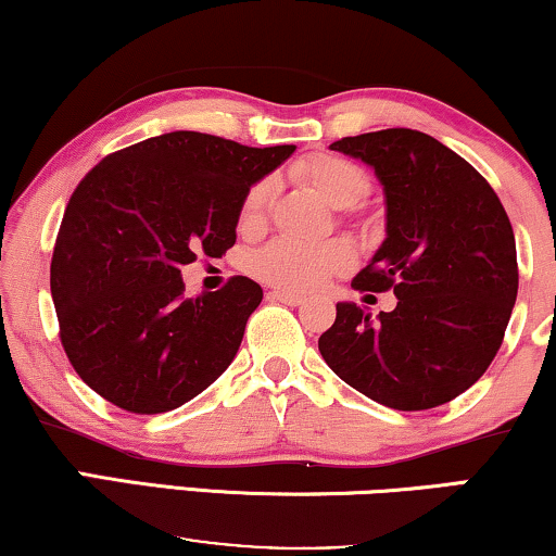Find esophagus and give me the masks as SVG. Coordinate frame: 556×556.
<instances>
[{"label": "esophagus", "mask_w": 556, "mask_h": 556, "mask_svg": "<svg viewBox=\"0 0 556 556\" xmlns=\"http://www.w3.org/2000/svg\"><path fill=\"white\" fill-rule=\"evenodd\" d=\"M269 300L281 302V304H289V307H296V304H302V294H294V292H287V289H271L269 292Z\"/></svg>", "instance_id": "esophagus-1"}]
</instances>
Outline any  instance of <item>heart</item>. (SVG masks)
Instances as JSON below:
<instances>
[{
    "label": "heart",
    "mask_w": 556,
    "mask_h": 556,
    "mask_svg": "<svg viewBox=\"0 0 556 556\" xmlns=\"http://www.w3.org/2000/svg\"><path fill=\"white\" fill-rule=\"evenodd\" d=\"M292 174L304 186L317 191L334 208H353L367 197V178L355 163L340 155H312L296 163ZM275 197V181L262 178L252 184L239 206V229L256 231L267 222V211ZM355 254L345 241H323V244H304V241L279 237L252 254L249 269L256 279L281 289L307 292L323 285L332 275H340L353 267Z\"/></svg>",
    "instance_id": "heart-1"
}]
</instances>
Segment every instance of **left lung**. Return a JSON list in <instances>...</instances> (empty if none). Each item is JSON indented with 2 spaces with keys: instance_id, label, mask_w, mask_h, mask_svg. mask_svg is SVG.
I'll use <instances>...</instances> for the list:
<instances>
[{
  "instance_id": "left-lung-1",
  "label": "left lung",
  "mask_w": 556,
  "mask_h": 556,
  "mask_svg": "<svg viewBox=\"0 0 556 556\" xmlns=\"http://www.w3.org/2000/svg\"><path fill=\"white\" fill-rule=\"evenodd\" d=\"M375 168L388 237L353 279L359 292L397 296L370 319L340 302L319 353L370 401L428 410L486 372L509 325L519 264L509 216L471 163L420 130L388 128L334 140Z\"/></svg>"
}]
</instances>
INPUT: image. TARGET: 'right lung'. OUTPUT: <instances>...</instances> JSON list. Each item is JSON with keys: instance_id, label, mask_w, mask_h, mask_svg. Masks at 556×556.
Returning <instances> with one entry per match:
<instances>
[{"instance_id": "add662e5", "label": "right lung", "mask_w": 556, "mask_h": 556, "mask_svg": "<svg viewBox=\"0 0 556 556\" xmlns=\"http://www.w3.org/2000/svg\"><path fill=\"white\" fill-rule=\"evenodd\" d=\"M292 151L176 130L85 174L50 267L60 342L85 386L121 410L155 416L189 403L231 365L262 287L237 275L216 292L186 296L181 267L233 247L249 186Z\"/></svg>"}]
</instances>
